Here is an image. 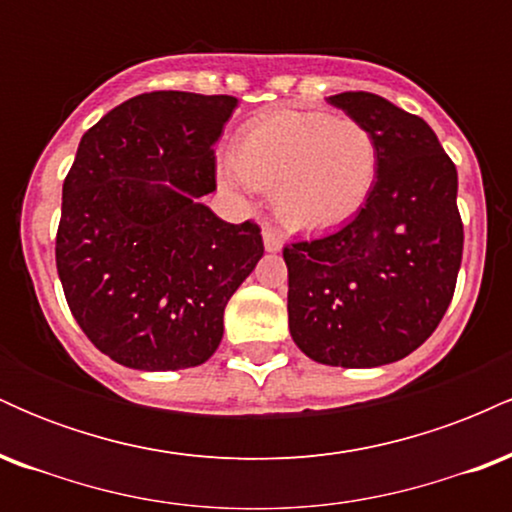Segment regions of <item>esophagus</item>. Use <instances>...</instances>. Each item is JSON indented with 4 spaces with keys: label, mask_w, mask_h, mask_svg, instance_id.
<instances>
[{
    "label": "esophagus",
    "mask_w": 512,
    "mask_h": 512,
    "mask_svg": "<svg viewBox=\"0 0 512 512\" xmlns=\"http://www.w3.org/2000/svg\"><path fill=\"white\" fill-rule=\"evenodd\" d=\"M262 238H264V250L267 252H279L284 248V238H281V233L272 226L262 228Z\"/></svg>",
    "instance_id": "34e87169"
}]
</instances>
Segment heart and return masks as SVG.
I'll use <instances>...</instances> for the list:
<instances>
[{"instance_id": "b5f03b06", "label": "heart", "mask_w": 512, "mask_h": 512, "mask_svg": "<svg viewBox=\"0 0 512 512\" xmlns=\"http://www.w3.org/2000/svg\"><path fill=\"white\" fill-rule=\"evenodd\" d=\"M378 139L363 122L322 110H279L240 129L228 190H272L276 216L291 231H330L366 207L378 180Z\"/></svg>"}]
</instances>
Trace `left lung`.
<instances>
[{"label":"left lung","mask_w":512,"mask_h":512,"mask_svg":"<svg viewBox=\"0 0 512 512\" xmlns=\"http://www.w3.org/2000/svg\"><path fill=\"white\" fill-rule=\"evenodd\" d=\"M327 103L375 134L378 180L354 221L284 248L289 330L317 363L385 366L436 332L455 293L464 243L457 170L419 115L366 91Z\"/></svg>","instance_id":"obj_1"}]
</instances>
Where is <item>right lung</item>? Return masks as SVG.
Instances as JSON below:
<instances>
[{
  "mask_svg": "<svg viewBox=\"0 0 512 512\" xmlns=\"http://www.w3.org/2000/svg\"><path fill=\"white\" fill-rule=\"evenodd\" d=\"M238 98L154 91L81 137L62 185L57 274L98 351L134 370L209 361L223 310L264 255L260 226L226 223L216 190L223 125Z\"/></svg>",
  "mask_w": 512,
  "mask_h": 512,
  "instance_id": "right-lung-1",
  "label": "right lung"
}]
</instances>
